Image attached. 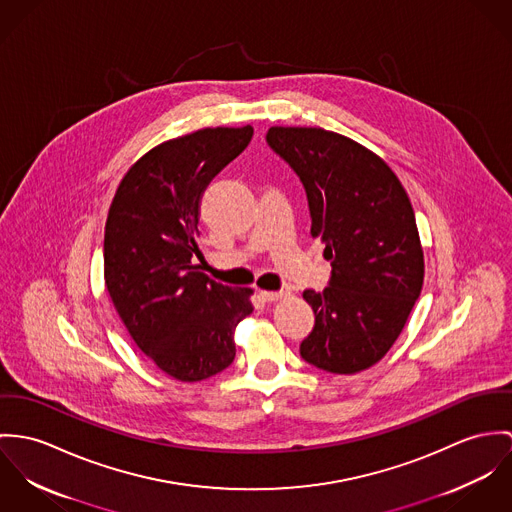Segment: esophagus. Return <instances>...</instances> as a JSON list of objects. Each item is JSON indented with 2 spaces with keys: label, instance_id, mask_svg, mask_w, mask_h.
Wrapping results in <instances>:
<instances>
[{
  "label": "esophagus",
  "instance_id": "34e87169",
  "mask_svg": "<svg viewBox=\"0 0 512 512\" xmlns=\"http://www.w3.org/2000/svg\"><path fill=\"white\" fill-rule=\"evenodd\" d=\"M286 296V292L279 290V292H273V290H261V298L267 300V302H275V300H281Z\"/></svg>",
  "mask_w": 512,
  "mask_h": 512
}]
</instances>
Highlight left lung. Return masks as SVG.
<instances>
[{
    "instance_id": "8db88e82",
    "label": "left lung",
    "mask_w": 512,
    "mask_h": 512,
    "mask_svg": "<svg viewBox=\"0 0 512 512\" xmlns=\"http://www.w3.org/2000/svg\"><path fill=\"white\" fill-rule=\"evenodd\" d=\"M269 147L304 184L330 284L304 290L316 322L300 355L328 373L369 369L397 341L424 283L414 210L373 151L322 127H271Z\"/></svg>"
}]
</instances>
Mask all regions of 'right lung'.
Returning a JSON list of instances; mask_svg holds the SVG:
<instances>
[{"instance_id":"right-lung-1","label":"right lung","mask_w":512,"mask_h":512,"mask_svg":"<svg viewBox=\"0 0 512 512\" xmlns=\"http://www.w3.org/2000/svg\"><path fill=\"white\" fill-rule=\"evenodd\" d=\"M253 127H206L153 147L121 178L104 233V279L137 347L182 383L231 365L235 326L253 312L251 288L208 279L200 200L251 141Z\"/></svg>"}]
</instances>
